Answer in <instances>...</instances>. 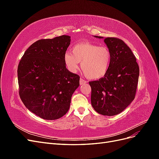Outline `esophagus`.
<instances>
[{
    "label": "esophagus",
    "mask_w": 159,
    "mask_h": 159,
    "mask_svg": "<svg viewBox=\"0 0 159 159\" xmlns=\"http://www.w3.org/2000/svg\"><path fill=\"white\" fill-rule=\"evenodd\" d=\"M85 84H86V81L83 80L82 78H80V84L81 85H84Z\"/></svg>",
    "instance_id": "34e87169"
}]
</instances>
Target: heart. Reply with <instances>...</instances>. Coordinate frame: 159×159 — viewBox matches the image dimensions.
<instances>
[{
	"mask_svg": "<svg viewBox=\"0 0 159 159\" xmlns=\"http://www.w3.org/2000/svg\"><path fill=\"white\" fill-rule=\"evenodd\" d=\"M64 60L70 71L81 68L85 75L90 80H99L106 75L111 62V54L107 47L99 46L90 42H81L75 45L71 52H66Z\"/></svg>",
	"mask_w": 159,
	"mask_h": 159,
	"instance_id": "b5f03b06",
	"label": "heart"
}]
</instances>
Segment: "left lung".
<instances>
[{
	"mask_svg": "<svg viewBox=\"0 0 159 159\" xmlns=\"http://www.w3.org/2000/svg\"><path fill=\"white\" fill-rule=\"evenodd\" d=\"M104 42L111 54V62L104 78L89 82L91 102L98 113L113 116L121 113L134 99L139 68L135 56L123 40L105 38Z\"/></svg>",
	"mask_w": 159,
	"mask_h": 159,
	"instance_id": "obj_1",
	"label": "left lung"
}]
</instances>
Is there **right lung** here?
Masks as SVG:
<instances>
[{
  "instance_id": "obj_1",
  "label": "right lung",
  "mask_w": 159,
  "mask_h": 159,
  "mask_svg": "<svg viewBox=\"0 0 159 159\" xmlns=\"http://www.w3.org/2000/svg\"><path fill=\"white\" fill-rule=\"evenodd\" d=\"M70 42L66 35L38 40L19 62V95L26 107L40 118L63 117L80 85V76L66 68L64 60Z\"/></svg>"
}]
</instances>
